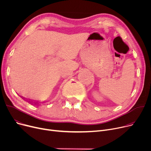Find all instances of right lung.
<instances>
[{"instance_id": "1", "label": "right lung", "mask_w": 151, "mask_h": 151, "mask_svg": "<svg viewBox=\"0 0 151 151\" xmlns=\"http://www.w3.org/2000/svg\"><path fill=\"white\" fill-rule=\"evenodd\" d=\"M23 99H24H24H25V98H23ZM27 101H28L29 103H30V104H32V105H33V104H34L35 105H38V101L35 102V101H31V100H28L27 99L26 100V101H27Z\"/></svg>"}]
</instances>
